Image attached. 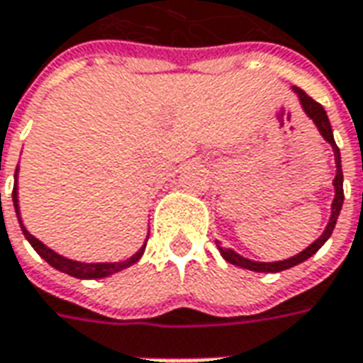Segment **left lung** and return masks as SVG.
<instances>
[{"mask_svg": "<svg viewBox=\"0 0 363 363\" xmlns=\"http://www.w3.org/2000/svg\"><path fill=\"white\" fill-rule=\"evenodd\" d=\"M292 91L298 94L300 98V104L303 108V112L308 113V118L315 127L319 129V133L325 141L329 143L330 147H333V152H335V164H337V176L333 179V185H335V199H333V205H330V218L327 222V226L323 230V234L317 238L315 242L308 245L306 250L300 251L298 255H294L290 259H284V261H272V263H263V261H251L247 257H242L240 253H236L234 250H230V247H222L220 242L216 240V247L220 251V255L228 263L236 267H242V269H247V271H255V272H280V271H286L290 267H296L303 263L306 259H309L313 253L321 250V245L330 238L333 234V230H335V224H337L338 214H340V208H342V203H345V189H342V166H340V150H338L337 143H335V137H333V129H330V121L327 118V112H325V108H323L319 102H315L313 98L308 96L306 92L298 89V86H292Z\"/></svg>", "mask_w": 363, "mask_h": 363, "instance_id": "1", "label": "left lung"}]
</instances>
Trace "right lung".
<instances>
[{"label": "right lung", "instance_id": "add662e5", "mask_svg": "<svg viewBox=\"0 0 363 363\" xmlns=\"http://www.w3.org/2000/svg\"><path fill=\"white\" fill-rule=\"evenodd\" d=\"M17 176L18 166L17 170H15V185H13V207H15V213H17L18 224H21V230H23V234H25V238L28 240V243L33 245L34 251L46 261L48 265H52L54 269L65 272V274H69V277H75V279H104V277H110L113 272H120L123 271V269H127V267H131L143 257L145 247H147V242L143 243L141 250L137 251L135 255H131V257L125 259V261H118V263H81V261H73V259L63 257L60 253H55L54 250H50L46 243H42L38 238H34L33 234L25 228L23 220H21V213H18Z\"/></svg>", "mask_w": 363, "mask_h": 363}]
</instances>
